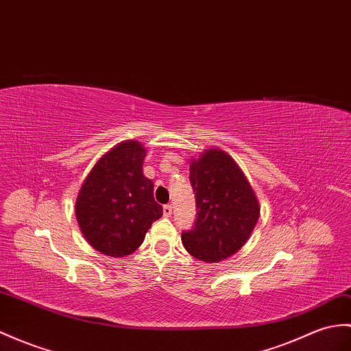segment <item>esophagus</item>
I'll return each mask as SVG.
<instances>
[{
	"mask_svg": "<svg viewBox=\"0 0 351 351\" xmlns=\"http://www.w3.org/2000/svg\"><path fill=\"white\" fill-rule=\"evenodd\" d=\"M172 210H173L172 205H165V206H162V214H165V217L172 215Z\"/></svg>",
	"mask_w": 351,
	"mask_h": 351,
	"instance_id": "1",
	"label": "esophagus"
}]
</instances>
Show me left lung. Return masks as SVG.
<instances>
[{
	"label": "left lung",
	"instance_id": "left-lung-1",
	"mask_svg": "<svg viewBox=\"0 0 351 351\" xmlns=\"http://www.w3.org/2000/svg\"><path fill=\"white\" fill-rule=\"evenodd\" d=\"M197 218L182 233L185 250L205 263H218L245 245L260 217V203L245 173L229 154L205 149L190 161Z\"/></svg>",
	"mask_w": 351,
	"mask_h": 351
}]
</instances>
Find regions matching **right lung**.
<instances>
[{
    "mask_svg": "<svg viewBox=\"0 0 351 351\" xmlns=\"http://www.w3.org/2000/svg\"><path fill=\"white\" fill-rule=\"evenodd\" d=\"M145 145L124 141L97 160L76 197L75 213L84 238L109 257H125L142 245L162 215L154 182L143 175Z\"/></svg>",
    "mask_w": 351,
    "mask_h": 351,
    "instance_id": "1",
    "label": "right lung"
}]
</instances>
